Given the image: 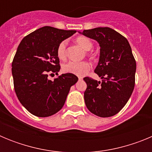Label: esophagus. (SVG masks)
<instances>
[{
    "label": "esophagus",
    "mask_w": 152,
    "mask_h": 152,
    "mask_svg": "<svg viewBox=\"0 0 152 152\" xmlns=\"http://www.w3.org/2000/svg\"><path fill=\"white\" fill-rule=\"evenodd\" d=\"M78 79H79V80H81L83 79V77H79Z\"/></svg>",
    "instance_id": "obj_1"
}]
</instances>
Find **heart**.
<instances>
[{
    "instance_id": "obj_1",
    "label": "heart",
    "mask_w": 152,
    "mask_h": 152,
    "mask_svg": "<svg viewBox=\"0 0 152 152\" xmlns=\"http://www.w3.org/2000/svg\"><path fill=\"white\" fill-rule=\"evenodd\" d=\"M76 42L81 46L84 50L88 51L93 47L92 42L85 36H78L75 39ZM66 45L67 42L65 40L61 42L58 46L57 55L60 59H64L66 58ZM91 64L88 61H68L64 64L62 70L65 73L73 74V75L82 76L91 69Z\"/></svg>"
}]
</instances>
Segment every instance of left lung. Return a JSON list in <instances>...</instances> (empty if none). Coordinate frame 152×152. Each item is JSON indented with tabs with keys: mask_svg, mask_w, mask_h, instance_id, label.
Returning <instances> with one entry per match:
<instances>
[{
	"mask_svg": "<svg viewBox=\"0 0 152 152\" xmlns=\"http://www.w3.org/2000/svg\"><path fill=\"white\" fill-rule=\"evenodd\" d=\"M80 34L100 45V58L94 72L102 81L86 77L84 101L90 112L110 117L121 110L135 87L136 62L128 40L109 27L85 29Z\"/></svg>",
	"mask_w": 152,
	"mask_h": 152,
	"instance_id": "1",
	"label": "left lung"
}]
</instances>
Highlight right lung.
Segmentation results:
<instances>
[{"mask_svg": "<svg viewBox=\"0 0 152 152\" xmlns=\"http://www.w3.org/2000/svg\"><path fill=\"white\" fill-rule=\"evenodd\" d=\"M76 30L43 26L25 36L12 62L13 85L18 100L34 116L47 117L64 106L70 88L77 83L73 74H62L51 80L49 74L60 70L58 45Z\"/></svg>", "mask_w": 152, "mask_h": 152, "instance_id": "right-lung-1", "label": "right lung"}]
</instances>
